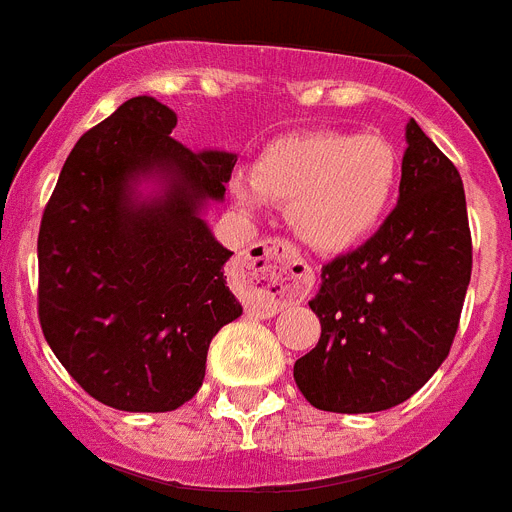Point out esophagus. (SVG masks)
Listing matches in <instances>:
<instances>
[{"label": "esophagus", "mask_w": 512, "mask_h": 512, "mask_svg": "<svg viewBox=\"0 0 512 512\" xmlns=\"http://www.w3.org/2000/svg\"><path fill=\"white\" fill-rule=\"evenodd\" d=\"M249 315L273 317L286 304L299 302L312 289V270L299 249L283 239L252 244L236 265Z\"/></svg>", "instance_id": "esophagus-1"}]
</instances>
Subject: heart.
<instances>
[{
	"label": "heart",
	"mask_w": 512,
	"mask_h": 512,
	"mask_svg": "<svg viewBox=\"0 0 512 512\" xmlns=\"http://www.w3.org/2000/svg\"><path fill=\"white\" fill-rule=\"evenodd\" d=\"M398 176L401 156L388 137L320 130L270 143L252 176H234L231 192L247 210L263 200L286 205L291 229L309 249L341 255L380 229Z\"/></svg>",
	"instance_id": "obj_1"
}]
</instances>
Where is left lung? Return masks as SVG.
Returning a JSON list of instances; mask_svg holds the SVG:
<instances>
[{"instance_id": "1", "label": "left lung", "mask_w": 512, "mask_h": 512, "mask_svg": "<svg viewBox=\"0 0 512 512\" xmlns=\"http://www.w3.org/2000/svg\"><path fill=\"white\" fill-rule=\"evenodd\" d=\"M398 205L369 242L322 268L317 346L294 364L315 409L375 414L409 401L453 346L471 281L461 174L411 119Z\"/></svg>"}]
</instances>
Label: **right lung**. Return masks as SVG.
I'll list each match as a JSON object with an SVG mask.
<instances>
[{
    "mask_svg": "<svg viewBox=\"0 0 512 512\" xmlns=\"http://www.w3.org/2000/svg\"><path fill=\"white\" fill-rule=\"evenodd\" d=\"M176 114L124 101L67 156L38 231V317L77 385L111 409L174 411L200 390L208 346L242 315L234 252L203 213L236 153L184 148Z\"/></svg>",
    "mask_w": 512,
    "mask_h": 512,
    "instance_id": "1",
    "label": "right lung"
}]
</instances>
